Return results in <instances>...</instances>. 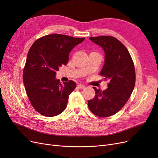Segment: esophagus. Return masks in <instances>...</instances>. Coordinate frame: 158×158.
<instances>
[{
    "mask_svg": "<svg viewBox=\"0 0 158 158\" xmlns=\"http://www.w3.org/2000/svg\"><path fill=\"white\" fill-rule=\"evenodd\" d=\"M78 87L79 88H80V89H84V88H85V85H83V84H78Z\"/></svg>",
    "mask_w": 158,
    "mask_h": 158,
    "instance_id": "esophagus-1",
    "label": "esophagus"
}]
</instances>
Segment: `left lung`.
Segmentation results:
<instances>
[{"mask_svg": "<svg viewBox=\"0 0 158 158\" xmlns=\"http://www.w3.org/2000/svg\"><path fill=\"white\" fill-rule=\"evenodd\" d=\"M89 39L105 52L100 75L109 83L103 91L94 87L95 95L88 100V107L95 115L107 117L120 111L130 98L135 85V66L125 46L115 37L103 35Z\"/></svg>", "mask_w": 158, "mask_h": 158, "instance_id": "8db88e82", "label": "left lung"}]
</instances>
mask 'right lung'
Instances as JSON below:
<instances>
[{"instance_id": "add662e5", "label": "right lung", "mask_w": 158, "mask_h": 158, "mask_svg": "<svg viewBox=\"0 0 158 158\" xmlns=\"http://www.w3.org/2000/svg\"><path fill=\"white\" fill-rule=\"evenodd\" d=\"M84 40L55 33L40 38L30 47L23 81L31 106L41 114L54 117L66 109L76 84L73 80L61 84L56 72L67 64L70 52Z\"/></svg>"}]
</instances>
